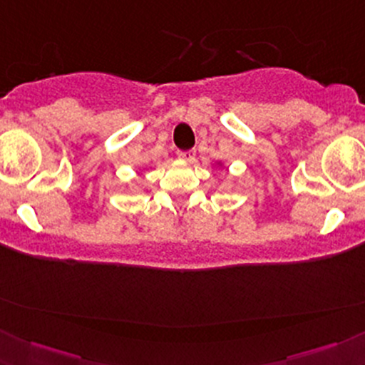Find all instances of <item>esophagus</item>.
Segmentation results:
<instances>
[{
  "label": "esophagus",
  "instance_id": "obj_1",
  "mask_svg": "<svg viewBox=\"0 0 365 365\" xmlns=\"http://www.w3.org/2000/svg\"><path fill=\"white\" fill-rule=\"evenodd\" d=\"M195 150H186V151H178V158L182 162H193L195 160Z\"/></svg>",
  "mask_w": 365,
  "mask_h": 365
}]
</instances>
